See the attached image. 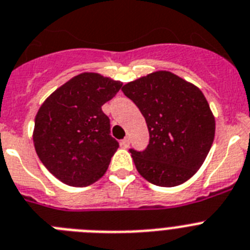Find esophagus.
<instances>
[{"label":"esophagus","mask_w":250,"mask_h":250,"mask_svg":"<svg viewBox=\"0 0 250 250\" xmlns=\"http://www.w3.org/2000/svg\"><path fill=\"white\" fill-rule=\"evenodd\" d=\"M121 146H123L124 148H129V146H130V139H129V138H125V139L121 140Z\"/></svg>","instance_id":"1"}]
</instances>
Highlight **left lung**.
<instances>
[{
    "label": "left lung",
    "instance_id": "8db88e82",
    "mask_svg": "<svg viewBox=\"0 0 250 250\" xmlns=\"http://www.w3.org/2000/svg\"><path fill=\"white\" fill-rule=\"evenodd\" d=\"M149 130L144 151L131 149L140 176L162 187L188 181L200 169L215 136V117L201 89L168 70H157L123 87Z\"/></svg>",
    "mask_w": 250,
    "mask_h": 250
}]
</instances>
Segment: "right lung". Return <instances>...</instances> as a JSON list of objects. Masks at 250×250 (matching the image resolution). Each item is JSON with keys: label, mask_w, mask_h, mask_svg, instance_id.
<instances>
[{"label": "right lung", "mask_w": 250, "mask_h": 250, "mask_svg": "<svg viewBox=\"0 0 250 250\" xmlns=\"http://www.w3.org/2000/svg\"><path fill=\"white\" fill-rule=\"evenodd\" d=\"M121 87L120 81L84 72L40 106L33 131L36 154L68 186H89L106 173L119 143L110 135V119L101 107Z\"/></svg>", "instance_id": "obj_1"}]
</instances>
